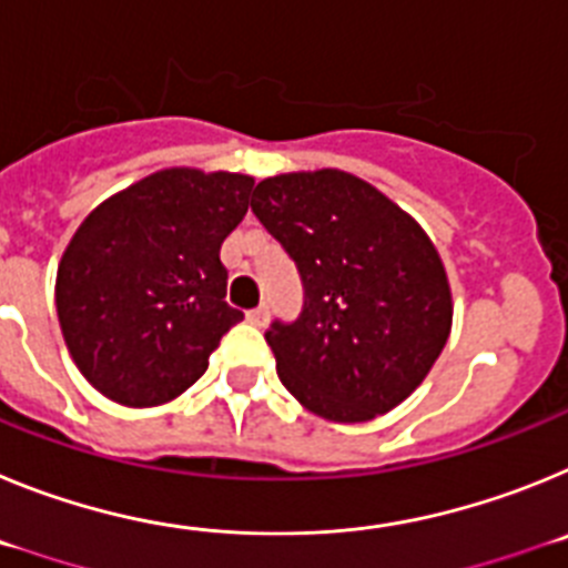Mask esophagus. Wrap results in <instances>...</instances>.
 <instances>
[{
    "instance_id": "34e87169",
    "label": "esophagus",
    "mask_w": 568,
    "mask_h": 568,
    "mask_svg": "<svg viewBox=\"0 0 568 568\" xmlns=\"http://www.w3.org/2000/svg\"><path fill=\"white\" fill-rule=\"evenodd\" d=\"M267 315H270V310L264 307V304H261V307L247 310V321L253 324V327H264V324H267Z\"/></svg>"
}]
</instances>
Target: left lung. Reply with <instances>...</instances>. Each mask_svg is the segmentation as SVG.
<instances>
[{
  "label": "left lung",
  "mask_w": 568,
  "mask_h": 568,
  "mask_svg": "<svg viewBox=\"0 0 568 568\" xmlns=\"http://www.w3.org/2000/svg\"><path fill=\"white\" fill-rule=\"evenodd\" d=\"M253 213L304 290L298 318H275L264 335L281 384L338 424L389 413L433 369L453 327L433 241L344 170L264 179Z\"/></svg>",
  "instance_id": "obj_1"
}]
</instances>
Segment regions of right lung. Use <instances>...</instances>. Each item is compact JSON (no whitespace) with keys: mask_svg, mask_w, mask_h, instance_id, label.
I'll list each match as a JSON object with an SVG mask.
<instances>
[{"mask_svg":"<svg viewBox=\"0 0 568 568\" xmlns=\"http://www.w3.org/2000/svg\"><path fill=\"white\" fill-rule=\"evenodd\" d=\"M253 179L162 170L97 207L59 264L64 344L99 393L155 406L202 378L244 318L224 301L222 241L247 215Z\"/></svg>","mask_w":568,"mask_h":568,"instance_id":"1","label":"right lung"}]
</instances>
